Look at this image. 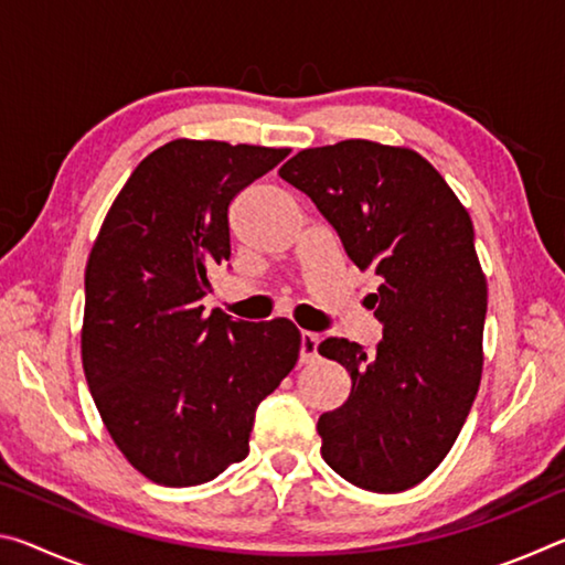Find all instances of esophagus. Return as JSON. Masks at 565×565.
<instances>
[{"instance_id":"34e87169","label":"esophagus","mask_w":565,"mask_h":565,"mask_svg":"<svg viewBox=\"0 0 565 565\" xmlns=\"http://www.w3.org/2000/svg\"><path fill=\"white\" fill-rule=\"evenodd\" d=\"M319 356V337L311 331H301V363H309Z\"/></svg>"}]
</instances>
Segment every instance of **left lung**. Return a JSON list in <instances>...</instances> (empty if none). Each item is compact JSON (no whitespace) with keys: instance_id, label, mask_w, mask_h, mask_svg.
Wrapping results in <instances>:
<instances>
[{"instance_id":"1","label":"left lung","mask_w":565,"mask_h":565,"mask_svg":"<svg viewBox=\"0 0 565 565\" xmlns=\"http://www.w3.org/2000/svg\"><path fill=\"white\" fill-rule=\"evenodd\" d=\"M279 174L379 279L374 353L337 337L319 343L351 376L349 398L317 424L323 461L359 489L406 491L451 451L481 384L489 286L471 216L408 147L347 139L299 151Z\"/></svg>"}]
</instances>
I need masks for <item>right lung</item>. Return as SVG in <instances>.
<instances>
[{
  "label": "right lung",
  "instance_id": "add662e5",
  "mask_svg": "<svg viewBox=\"0 0 565 565\" xmlns=\"http://www.w3.org/2000/svg\"><path fill=\"white\" fill-rule=\"evenodd\" d=\"M289 149L174 139L131 171L84 271L82 366L111 441L159 486H199L248 454L256 406L294 369L289 319L206 317L232 256L228 206Z\"/></svg>",
  "mask_w": 565,
  "mask_h": 565
}]
</instances>
